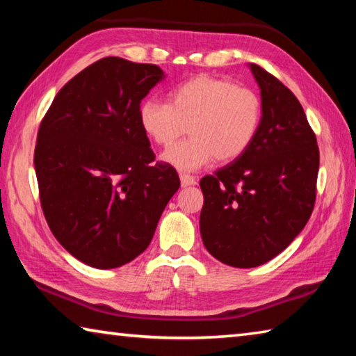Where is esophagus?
Listing matches in <instances>:
<instances>
[{"label": "esophagus", "mask_w": 356, "mask_h": 356, "mask_svg": "<svg viewBox=\"0 0 356 356\" xmlns=\"http://www.w3.org/2000/svg\"><path fill=\"white\" fill-rule=\"evenodd\" d=\"M180 184H182V186H191L196 184V179L188 176V174H180Z\"/></svg>", "instance_id": "34e87169"}]
</instances>
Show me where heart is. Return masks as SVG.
Returning <instances> with one entry per match:
<instances>
[{
  "label": "heart",
  "instance_id": "obj_1",
  "mask_svg": "<svg viewBox=\"0 0 356 356\" xmlns=\"http://www.w3.org/2000/svg\"><path fill=\"white\" fill-rule=\"evenodd\" d=\"M262 116L264 104L254 89L210 75L180 84L171 104L147 99L140 106L144 134L161 147L189 129L188 140L163 154V160L180 171H196L213 159L220 163L238 159L256 140Z\"/></svg>",
  "mask_w": 356,
  "mask_h": 356
}]
</instances>
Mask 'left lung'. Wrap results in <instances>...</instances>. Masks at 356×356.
<instances>
[{"instance_id": "8db88e82", "label": "left lung", "mask_w": 356, "mask_h": 356, "mask_svg": "<svg viewBox=\"0 0 356 356\" xmlns=\"http://www.w3.org/2000/svg\"><path fill=\"white\" fill-rule=\"evenodd\" d=\"M251 72L264 104L256 140L200 182L204 246L237 268L262 265L291 245L314 209L318 172L317 140L298 99L261 65Z\"/></svg>"}]
</instances>
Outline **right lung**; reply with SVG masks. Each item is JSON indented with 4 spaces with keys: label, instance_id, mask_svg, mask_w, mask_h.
Instances as JSON below:
<instances>
[{
    "label": "right lung",
    "instance_id": "right-lung-1",
    "mask_svg": "<svg viewBox=\"0 0 356 356\" xmlns=\"http://www.w3.org/2000/svg\"><path fill=\"white\" fill-rule=\"evenodd\" d=\"M163 78L155 64L102 58L64 84L40 122L42 210L58 242L91 267L140 256L180 186L140 124L141 100Z\"/></svg>",
    "mask_w": 356,
    "mask_h": 356
}]
</instances>
